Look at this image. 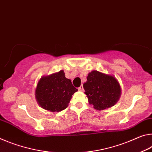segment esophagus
Segmentation results:
<instances>
[{
	"label": "esophagus",
	"instance_id": "34e87169",
	"mask_svg": "<svg viewBox=\"0 0 152 152\" xmlns=\"http://www.w3.org/2000/svg\"><path fill=\"white\" fill-rule=\"evenodd\" d=\"M78 89H79V91H83V86H81L80 87H79V88Z\"/></svg>",
	"mask_w": 152,
	"mask_h": 152
}]
</instances>
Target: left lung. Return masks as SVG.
Here are the masks:
<instances>
[{"label": "left lung", "instance_id": "8db88e82", "mask_svg": "<svg viewBox=\"0 0 152 152\" xmlns=\"http://www.w3.org/2000/svg\"><path fill=\"white\" fill-rule=\"evenodd\" d=\"M89 104L96 110H102L117 103L121 95L120 84L115 77L98 71H92L83 83Z\"/></svg>", "mask_w": 152, "mask_h": 152}]
</instances>
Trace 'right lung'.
<instances>
[{"label":"right lung","mask_w":152,"mask_h":152,"mask_svg":"<svg viewBox=\"0 0 152 152\" xmlns=\"http://www.w3.org/2000/svg\"><path fill=\"white\" fill-rule=\"evenodd\" d=\"M78 89L71 81L65 77L64 71L43 76L36 89V99L42 108L51 112H60L66 108L72 96Z\"/></svg>","instance_id":"obj_1"}]
</instances>
